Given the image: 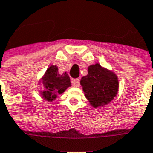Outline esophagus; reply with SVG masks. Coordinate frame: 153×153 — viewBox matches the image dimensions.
<instances>
[{
	"label": "esophagus",
	"instance_id": "1",
	"mask_svg": "<svg viewBox=\"0 0 153 153\" xmlns=\"http://www.w3.org/2000/svg\"><path fill=\"white\" fill-rule=\"evenodd\" d=\"M71 82L74 87H79L80 85V80L79 79H74L71 80Z\"/></svg>",
	"mask_w": 153,
	"mask_h": 153
}]
</instances>
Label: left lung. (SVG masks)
Returning <instances> with one entry per match:
<instances>
[{
  "mask_svg": "<svg viewBox=\"0 0 153 153\" xmlns=\"http://www.w3.org/2000/svg\"><path fill=\"white\" fill-rule=\"evenodd\" d=\"M86 98L94 108L108 105L118 91V79L113 72L97 63L88 67V74L81 79Z\"/></svg>",
  "mask_w": 153,
  "mask_h": 153,
  "instance_id": "1",
  "label": "left lung"
}]
</instances>
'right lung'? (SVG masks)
<instances>
[{
	"instance_id": "obj_1",
	"label": "right lung",
	"mask_w": 153,
	"mask_h": 153,
	"mask_svg": "<svg viewBox=\"0 0 153 153\" xmlns=\"http://www.w3.org/2000/svg\"><path fill=\"white\" fill-rule=\"evenodd\" d=\"M42 84L44 91H41L42 97L47 101L52 102L71 87V79L66 72L60 74L56 65H51L42 78Z\"/></svg>"
}]
</instances>
